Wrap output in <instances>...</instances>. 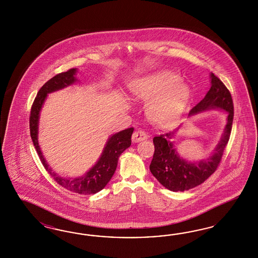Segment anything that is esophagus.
Instances as JSON below:
<instances>
[{
  "instance_id": "1",
  "label": "esophagus",
  "mask_w": 258,
  "mask_h": 258,
  "mask_svg": "<svg viewBox=\"0 0 258 258\" xmlns=\"http://www.w3.org/2000/svg\"><path fill=\"white\" fill-rule=\"evenodd\" d=\"M147 138H148V135L144 131H137V132L133 133L132 139H133V142L138 143V142H141V141L146 140Z\"/></svg>"
}]
</instances>
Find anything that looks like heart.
Instances as JSON below:
<instances>
[{
    "label": "heart",
    "mask_w": 258,
    "mask_h": 258,
    "mask_svg": "<svg viewBox=\"0 0 258 258\" xmlns=\"http://www.w3.org/2000/svg\"><path fill=\"white\" fill-rule=\"evenodd\" d=\"M133 96L149 103L148 115L157 125L168 127L177 123L191 96V89L179 75L164 71L146 76L131 86Z\"/></svg>",
    "instance_id": "obj_1"
}]
</instances>
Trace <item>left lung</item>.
I'll list each match as a JSON object with an SVG mask.
<instances>
[{"label":"left lung","mask_w":258,"mask_h":258,"mask_svg":"<svg viewBox=\"0 0 258 258\" xmlns=\"http://www.w3.org/2000/svg\"><path fill=\"white\" fill-rule=\"evenodd\" d=\"M210 78V90L203 100L190 110L189 116L213 109L226 111L228 116L225 128L211 156L197 162H189L181 158L171 142L172 137L180 126L175 132L161 134L153 138L155 151L149 169L163 186L173 192L186 191L207 180L217 170L230 138L234 119L233 99L229 90L218 77L211 73Z\"/></svg>","instance_id":"1"}]
</instances>
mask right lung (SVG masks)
<instances>
[{"mask_svg":"<svg viewBox=\"0 0 258 258\" xmlns=\"http://www.w3.org/2000/svg\"><path fill=\"white\" fill-rule=\"evenodd\" d=\"M77 72L78 69L74 68L67 72L60 73L54 78H51L50 80H48L46 83L39 89V93L32 105L29 121L30 135L35 149L38 152V155L43 166L59 185L78 194L93 195L101 191L113 176L117 167L119 157L132 145V135L134 128L130 127L112 134L107 141L102 151L101 156L99 157L98 161L83 176L78 178H65L53 171L39 148L38 141L39 114L40 110L42 109L43 103L46 99L47 94L56 92L58 90H61L76 83L78 81V78L76 77Z\"/></svg>","mask_w":258,"mask_h":258,"instance_id":"right-lung-1","label":"right lung"}]
</instances>
